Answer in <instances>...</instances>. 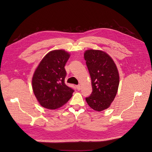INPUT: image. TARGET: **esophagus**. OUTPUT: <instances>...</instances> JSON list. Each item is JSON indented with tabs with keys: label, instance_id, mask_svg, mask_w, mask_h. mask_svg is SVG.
<instances>
[{
	"label": "esophagus",
	"instance_id": "1",
	"mask_svg": "<svg viewBox=\"0 0 152 152\" xmlns=\"http://www.w3.org/2000/svg\"><path fill=\"white\" fill-rule=\"evenodd\" d=\"M76 88L78 91H80L81 89V86L80 85H78V86H76Z\"/></svg>",
	"mask_w": 152,
	"mask_h": 152
}]
</instances>
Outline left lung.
Listing matches in <instances>:
<instances>
[{
  "mask_svg": "<svg viewBox=\"0 0 152 152\" xmlns=\"http://www.w3.org/2000/svg\"><path fill=\"white\" fill-rule=\"evenodd\" d=\"M84 59L91 79L93 92L86 98L89 107L98 112L110 107L119 85V73L115 63L103 50L88 49Z\"/></svg>",
  "mask_w": 152,
  "mask_h": 152,
  "instance_id": "8db88e82",
  "label": "left lung"
}]
</instances>
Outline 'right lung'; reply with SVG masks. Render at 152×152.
I'll use <instances>...</instances> for the list:
<instances>
[{"label":"right lung","mask_w":152,"mask_h":152,"mask_svg":"<svg viewBox=\"0 0 152 152\" xmlns=\"http://www.w3.org/2000/svg\"><path fill=\"white\" fill-rule=\"evenodd\" d=\"M70 54L63 49L53 50L42 58L32 77V89L42 107L55 110L70 99L74 91L65 83V65Z\"/></svg>","instance_id":"right-lung-1"}]
</instances>
